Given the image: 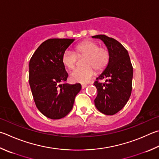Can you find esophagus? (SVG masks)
Here are the masks:
<instances>
[{
	"mask_svg": "<svg viewBox=\"0 0 159 159\" xmlns=\"http://www.w3.org/2000/svg\"><path fill=\"white\" fill-rule=\"evenodd\" d=\"M87 85H86V84H82L81 85V88H82V89H84V88H85L86 87H87Z\"/></svg>",
	"mask_w": 159,
	"mask_h": 159,
	"instance_id": "34e87169",
	"label": "esophagus"
}]
</instances>
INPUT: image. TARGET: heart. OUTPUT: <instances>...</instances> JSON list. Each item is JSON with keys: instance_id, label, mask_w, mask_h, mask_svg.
Returning <instances> with one entry per match:
<instances>
[{"instance_id": "obj_1", "label": "heart", "mask_w": 159, "mask_h": 159, "mask_svg": "<svg viewBox=\"0 0 159 159\" xmlns=\"http://www.w3.org/2000/svg\"><path fill=\"white\" fill-rule=\"evenodd\" d=\"M85 56L83 60L84 67L76 68L71 72L72 81L85 83L89 82L95 74V70L101 72L105 70L110 61V52L107 48L99 47L97 42L85 40L75 47V53L66 50L62 54V62L69 70L76 66L77 57Z\"/></svg>"}]
</instances>
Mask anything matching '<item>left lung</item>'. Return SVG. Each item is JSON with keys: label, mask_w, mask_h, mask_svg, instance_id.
Masks as SVG:
<instances>
[{"label": "left lung", "mask_w": 159, "mask_h": 159, "mask_svg": "<svg viewBox=\"0 0 159 159\" xmlns=\"http://www.w3.org/2000/svg\"><path fill=\"white\" fill-rule=\"evenodd\" d=\"M92 37L102 39L110 52L108 66L94 83L97 89L94 104L102 113L113 115L124 108L131 96L132 64L127 50L116 39L105 34ZM103 79L104 83L98 81Z\"/></svg>", "instance_id": "1"}]
</instances>
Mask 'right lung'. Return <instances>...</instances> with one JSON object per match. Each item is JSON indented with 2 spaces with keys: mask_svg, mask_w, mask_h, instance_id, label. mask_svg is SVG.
I'll return each instance as SVG.
<instances>
[{
  "mask_svg": "<svg viewBox=\"0 0 159 159\" xmlns=\"http://www.w3.org/2000/svg\"><path fill=\"white\" fill-rule=\"evenodd\" d=\"M73 39H48L40 44L29 62V84L39 111L48 118L58 120L70 112L79 83H66L68 74L62 56Z\"/></svg>",
  "mask_w": 159,
  "mask_h": 159,
  "instance_id": "1",
  "label": "right lung"
}]
</instances>
